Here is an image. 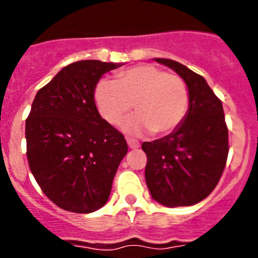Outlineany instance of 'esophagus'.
<instances>
[{
	"mask_svg": "<svg viewBox=\"0 0 258 258\" xmlns=\"http://www.w3.org/2000/svg\"><path fill=\"white\" fill-rule=\"evenodd\" d=\"M127 145H128V147L132 148V150L140 147V142L136 141V140H134V139H127Z\"/></svg>",
	"mask_w": 258,
	"mask_h": 258,
	"instance_id": "1",
	"label": "esophagus"
}]
</instances>
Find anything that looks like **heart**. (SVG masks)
<instances>
[{
    "label": "heart",
    "instance_id": "b5f03b06",
    "mask_svg": "<svg viewBox=\"0 0 258 258\" xmlns=\"http://www.w3.org/2000/svg\"><path fill=\"white\" fill-rule=\"evenodd\" d=\"M101 116L118 124L135 103L139 114L122 124L128 135L155 132L165 136L182 123L188 110L189 96L181 77L153 64H140L118 74L116 80L102 79L95 90Z\"/></svg>",
    "mask_w": 258,
    "mask_h": 258
}]
</instances>
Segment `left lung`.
<instances>
[{
    "label": "left lung",
    "mask_w": 258,
    "mask_h": 258,
    "mask_svg": "<svg viewBox=\"0 0 258 258\" xmlns=\"http://www.w3.org/2000/svg\"><path fill=\"white\" fill-rule=\"evenodd\" d=\"M155 61L184 81L189 103L175 131L142 144L147 155L146 183L152 199L163 206H192L209 196L225 170L228 131L222 102L206 80L188 67L168 58Z\"/></svg>",
    "instance_id": "left-lung-1"
}]
</instances>
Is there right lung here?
Segmentation results:
<instances>
[{
    "label": "right lung",
    "mask_w": 258,
    "mask_h": 258,
    "mask_svg": "<svg viewBox=\"0 0 258 258\" xmlns=\"http://www.w3.org/2000/svg\"><path fill=\"white\" fill-rule=\"evenodd\" d=\"M122 64L74 62L33 100L26 119L28 165L43 194L62 210L95 212L110 197L127 144L100 116L93 95L101 77Z\"/></svg>",
    "instance_id": "1"
}]
</instances>
